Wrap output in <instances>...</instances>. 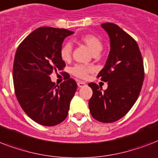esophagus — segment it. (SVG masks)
Here are the masks:
<instances>
[{"mask_svg": "<svg viewBox=\"0 0 158 158\" xmlns=\"http://www.w3.org/2000/svg\"><path fill=\"white\" fill-rule=\"evenodd\" d=\"M77 84H78V86H79V88H82V87H84L85 85H86V84L83 81H78Z\"/></svg>", "mask_w": 158, "mask_h": 158, "instance_id": "34e87169", "label": "esophagus"}]
</instances>
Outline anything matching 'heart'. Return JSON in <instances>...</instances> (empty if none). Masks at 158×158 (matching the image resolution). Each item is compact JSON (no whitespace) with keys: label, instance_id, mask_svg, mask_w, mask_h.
Returning a JSON list of instances; mask_svg holds the SVG:
<instances>
[{"label":"heart","instance_id":"obj_1","mask_svg":"<svg viewBox=\"0 0 158 158\" xmlns=\"http://www.w3.org/2000/svg\"><path fill=\"white\" fill-rule=\"evenodd\" d=\"M80 40L85 43L92 52L95 54L97 52H100L102 49V43L97 36L94 34H86L82 36ZM73 51V45L70 42L64 43L60 50V56L63 60L68 61L70 60ZM93 71V68L85 64H77L72 67L71 73L74 76L78 77L79 79H86L90 72Z\"/></svg>","mask_w":158,"mask_h":158}]
</instances>
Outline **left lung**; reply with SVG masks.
<instances>
[{
  "mask_svg": "<svg viewBox=\"0 0 158 158\" xmlns=\"http://www.w3.org/2000/svg\"><path fill=\"white\" fill-rule=\"evenodd\" d=\"M110 37V51L104 68L98 78L107 82V89L95 83L89 86L93 96L89 110L95 120L111 123L120 120L137 101L144 79L142 55L136 41L122 28L113 23H102Z\"/></svg>",
  "mask_w": 158,
  "mask_h": 158,
  "instance_id": "left-lung-1",
  "label": "left lung"
}]
</instances>
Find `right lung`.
<instances>
[{"mask_svg": "<svg viewBox=\"0 0 158 158\" xmlns=\"http://www.w3.org/2000/svg\"><path fill=\"white\" fill-rule=\"evenodd\" d=\"M73 33L64 28H38L23 39L16 51L13 64L16 98L23 111L42 125L61 123L76 92L74 79L69 77L56 85L50 78L52 72L65 67L60 50L64 38Z\"/></svg>", "mask_w": 158, "mask_h": 158, "instance_id": "1", "label": "right lung"}]
</instances>
